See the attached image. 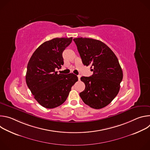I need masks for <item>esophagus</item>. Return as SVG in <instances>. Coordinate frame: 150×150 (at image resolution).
Listing matches in <instances>:
<instances>
[{
	"label": "esophagus",
	"instance_id": "1",
	"mask_svg": "<svg viewBox=\"0 0 150 150\" xmlns=\"http://www.w3.org/2000/svg\"><path fill=\"white\" fill-rule=\"evenodd\" d=\"M78 76V79H79V80H80V78H81V75H78V76Z\"/></svg>",
	"mask_w": 150,
	"mask_h": 150
}]
</instances>
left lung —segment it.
I'll return each instance as SVG.
<instances>
[{
  "mask_svg": "<svg viewBox=\"0 0 150 150\" xmlns=\"http://www.w3.org/2000/svg\"><path fill=\"white\" fill-rule=\"evenodd\" d=\"M84 65L91 66L93 74L82 76L85 90L79 96L85 104L100 109L110 104L117 95L123 72L113 52L100 40L89 38L74 39Z\"/></svg>",
  "mask_w": 150,
  "mask_h": 150,
  "instance_id": "8db88e82",
  "label": "left lung"
}]
</instances>
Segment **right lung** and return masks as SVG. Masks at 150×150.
<instances>
[{"mask_svg":"<svg viewBox=\"0 0 150 150\" xmlns=\"http://www.w3.org/2000/svg\"><path fill=\"white\" fill-rule=\"evenodd\" d=\"M72 37L55 38L41 45L33 53L27 65L26 82L37 102L53 109L65 102L78 77L74 74H57L63 65L62 53Z\"/></svg>","mask_w":150,"mask_h":150,"instance_id":"right-lung-1","label":"right lung"}]
</instances>
